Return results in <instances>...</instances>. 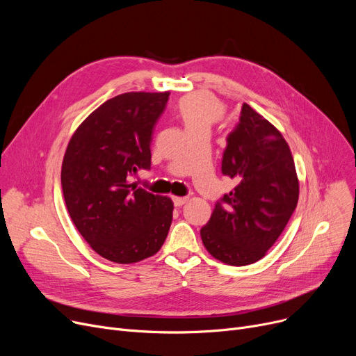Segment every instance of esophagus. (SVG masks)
Returning a JSON list of instances; mask_svg holds the SVG:
<instances>
[{
    "label": "esophagus",
    "instance_id": "1",
    "mask_svg": "<svg viewBox=\"0 0 356 356\" xmlns=\"http://www.w3.org/2000/svg\"><path fill=\"white\" fill-rule=\"evenodd\" d=\"M189 200V197H173V203H175V207H183V204Z\"/></svg>",
    "mask_w": 356,
    "mask_h": 356
}]
</instances>
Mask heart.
I'll use <instances>...</instances> for the list:
<instances>
[{
  "label": "heart",
  "instance_id": "1",
  "mask_svg": "<svg viewBox=\"0 0 356 356\" xmlns=\"http://www.w3.org/2000/svg\"><path fill=\"white\" fill-rule=\"evenodd\" d=\"M223 105L208 93H193L184 97L177 106V115L186 133L196 128H211L223 115Z\"/></svg>",
  "mask_w": 356,
  "mask_h": 356
}]
</instances>
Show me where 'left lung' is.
<instances>
[{"label":"left lung","mask_w":356,"mask_h":356,"mask_svg":"<svg viewBox=\"0 0 356 356\" xmlns=\"http://www.w3.org/2000/svg\"><path fill=\"white\" fill-rule=\"evenodd\" d=\"M227 143L222 173L236 186L216 202L200 236L212 257L241 267L263 258L284 231L297 207L298 179L287 141L248 104Z\"/></svg>","instance_id":"8db88e82"}]
</instances>
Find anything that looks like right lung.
<instances>
[{
  "instance_id": "obj_1",
  "label": "right lung",
  "mask_w": 356,
  "mask_h": 356,
  "mask_svg": "<svg viewBox=\"0 0 356 356\" xmlns=\"http://www.w3.org/2000/svg\"><path fill=\"white\" fill-rule=\"evenodd\" d=\"M170 92H127L104 102L72 136L62 189L74 227L90 248L118 264L154 255L173 219V202L129 183L152 165L154 127Z\"/></svg>"
}]
</instances>
